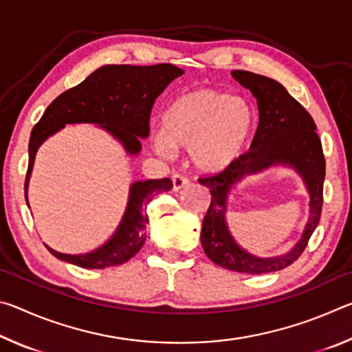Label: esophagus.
Masks as SVG:
<instances>
[{
    "label": "esophagus",
    "instance_id": "34e87169",
    "mask_svg": "<svg viewBox=\"0 0 352 352\" xmlns=\"http://www.w3.org/2000/svg\"><path fill=\"white\" fill-rule=\"evenodd\" d=\"M188 184V178L182 175V174H174L172 175V188L174 190H180L182 188H184Z\"/></svg>",
    "mask_w": 352,
    "mask_h": 352
}]
</instances>
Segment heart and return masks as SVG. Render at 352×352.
Instances as JSON below:
<instances>
[{
	"instance_id": "b5f03b06",
	"label": "heart",
	"mask_w": 352,
	"mask_h": 352,
	"mask_svg": "<svg viewBox=\"0 0 352 352\" xmlns=\"http://www.w3.org/2000/svg\"><path fill=\"white\" fill-rule=\"evenodd\" d=\"M162 124L152 140L160 153L168 155L170 146L184 148L199 170L217 174L245 151L256 115L245 99L200 87L178 96L163 113Z\"/></svg>"
}]
</instances>
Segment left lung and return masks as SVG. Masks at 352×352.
Masks as SVG:
<instances>
[{
	"label": "left lung",
	"mask_w": 352,
	"mask_h": 352,
	"mask_svg": "<svg viewBox=\"0 0 352 352\" xmlns=\"http://www.w3.org/2000/svg\"><path fill=\"white\" fill-rule=\"evenodd\" d=\"M231 74L258 100L259 124L247 153L241 155L228 169L199 178L211 192L200 239L206 256L217 265L233 272L261 275L285 269L306 250L321 217L326 162L312 116L281 83L242 69L231 71ZM272 164H289L305 178L311 194V216L303 237L292 252L279 258L261 260L243 252L230 237L224 223L226 197L243 176Z\"/></svg>",
	"instance_id": "1"
}]
</instances>
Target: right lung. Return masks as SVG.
Instances as JSON below:
<instances>
[{"mask_svg": "<svg viewBox=\"0 0 352 352\" xmlns=\"http://www.w3.org/2000/svg\"><path fill=\"white\" fill-rule=\"evenodd\" d=\"M184 73L175 65L158 63L152 67L132 65H105L56 98L35 124L29 140V164L25 182L28 201V184L34 158L47 136L65 127V124L91 122L99 124L122 142L130 155L141 151L140 138L151 132L152 107L164 88ZM172 188L169 178L136 182L130 188V197L122 222L111 239L102 247L87 254H63L50 248L57 259L79 265L82 269H105L127 262L140 252L146 241L148 222L146 205L153 194L166 192Z\"/></svg>", "mask_w": 352, "mask_h": 352, "instance_id": "1", "label": "right lung"}]
</instances>
